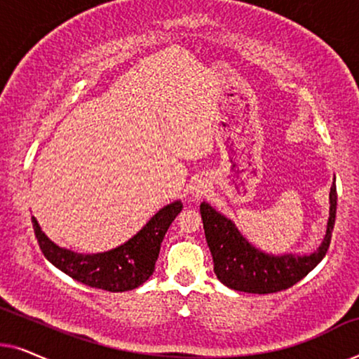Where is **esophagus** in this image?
Masks as SVG:
<instances>
[{"instance_id": "34e87169", "label": "esophagus", "mask_w": 359, "mask_h": 359, "mask_svg": "<svg viewBox=\"0 0 359 359\" xmlns=\"http://www.w3.org/2000/svg\"><path fill=\"white\" fill-rule=\"evenodd\" d=\"M194 193H196V196H203L204 194V184L201 183V181H199V184L194 188Z\"/></svg>"}]
</instances>
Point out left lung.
I'll list each match as a JSON object with an SVG mask.
<instances>
[{"mask_svg":"<svg viewBox=\"0 0 359 359\" xmlns=\"http://www.w3.org/2000/svg\"><path fill=\"white\" fill-rule=\"evenodd\" d=\"M201 217L204 233L214 259V273L220 283L235 291L252 294H271L289 289L307 276L322 258L332 242L333 225L337 215V186L330 189V217L325 238L312 255H273L259 252L242 237L232 220L210 208L201 204Z\"/></svg>","mask_w":359,"mask_h":359,"instance_id":"left-lung-1","label":"left lung"}]
</instances>
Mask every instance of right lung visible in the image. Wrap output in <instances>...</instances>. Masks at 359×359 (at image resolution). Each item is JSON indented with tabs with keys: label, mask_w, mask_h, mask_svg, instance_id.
Segmentation results:
<instances>
[{
	"label": "right lung",
	"mask_w": 359,
	"mask_h": 359,
	"mask_svg": "<svg viewBox=\"0 0 359 359\" xmlns=\"http://www.w3.org/2000/svg\"><path fill=\"white\" fill-rule=\"evenodd\" d=\"M181 209L183 204L180 201L166 205L129 242L97 255H80L60 248L47 238L34 217L32 227L43 257L68 276L90 287L124 292L139 287L151 276L166 230Z\"/></svg>",
	"instance_id": "add662e5"
}]
</instances>
